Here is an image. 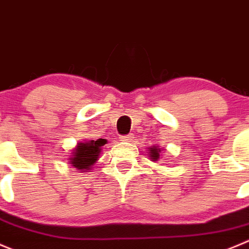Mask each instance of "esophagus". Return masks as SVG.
I'll return each mask as SVG.
<instances>
[{"label":"esophagus","mask_w":249,"mask_h":249,"mask_svg":"<svg viewBox=\"0 0 249 249\" xmlns=\"http://www.w3.org/2000/svg\"><path fill=\"white\" fill-rule=\"evenodd\" d=\"M122 141L132 142L134 141V134H129V135H126V136H122Z\"/></svg>","instance_id":"34e87169"}]
</instances>
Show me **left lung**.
<instances>
[{
    "instance_id": "obj_1",
    "label": "left lung",
    "mask_w": 249,
    "mask_h": 249,
    "mask_svg": "<svg viewBox=\"0 0 249 249\" xmlns=\"http://www.w3.org/2000/svg\"><path fill=\"white\" fill-rule=\"evenodd\" d=\"M160 151L161 149L159 148L158 146H153V147H151V148H149V159H151V160H158L159 159V156H160Z\"/></svg>"
}]
</instances>
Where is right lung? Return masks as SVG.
<instances>
[{
	"label": "right lung",
	"instance_id": "obj_1",
	"mask_svg": "<svg viewBox=\"0 0 249 249\" xmlns=\"http://www.w3.org/2000/svg\"><path fill=\"white\" fill-rule=\"evenodd\" d=\"M107 140H84L83 142H78L76 146L71 149V153L68 158V163L71 166L76 168L78 170L88 171L92 169L96 161L100 158V154L102 152V147L105 146Z\"/></svg>",
	"mask_w": 249,
	"mask_h": 249
}]
</instances>
